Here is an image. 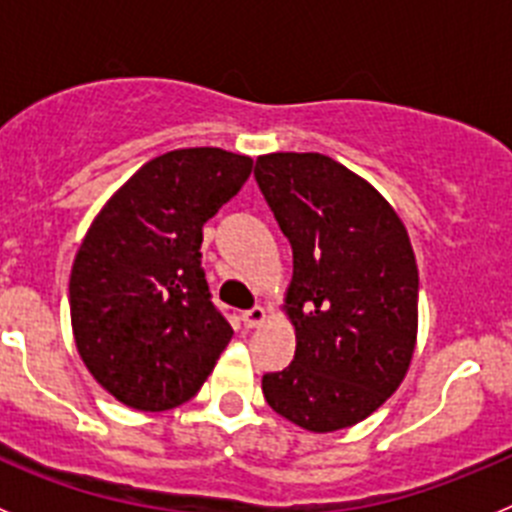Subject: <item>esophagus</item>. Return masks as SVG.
Instances as JSON below:
<instances>
[{
    "label": "esophagus",
    "mask_w": 512,
    "mask_h": 512,
    "mask_svg": "<svg viewBox=\"0 0 512 512\" xmlns=\"http://www.w3.org/2000/svg\"><path fill=\"white\" fill-rule=\"evenodd\" d=\"M264 320H266V310L261 305H253L251 310L243 312V325H246V328H259Z\"/></svg>",
    "instance_id": "esophagus-1"
}]
</instances>
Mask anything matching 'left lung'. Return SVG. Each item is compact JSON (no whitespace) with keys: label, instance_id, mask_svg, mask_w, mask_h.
Segmentation results:
<instances>
[{"label":"left lung","instance_id":"1","mask_svg":"<svg viewBox=\"0 0 512 512\" xmlns=\"http://www.w3.org/2000/svg\"><path fill=\"white\" fill-rule=\"evenodd\" d=\"M256 184L292 246L295 359L261 379L266 402L312 433L359 423L400 387L418 328L405 225L364 179L323 153L256 158Z\"/></svg>","mask_w":512,"mask_h":512}]
</instances>
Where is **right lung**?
Masks as SVG:
<instances>
[{
    "instance_id": "right-lung-1",
    "label": "right lung",
    "mask_w": 512,
    "mask_h": 512,
    "mask_svg": "<svg viewBox=\"0 0 512 512\" xmlns=\"http://www.w3.org/2000/svg\"><path fill=\"white\" fill-rule=\"evenodd\" d=\"M253 161L179 148L117 189L76 253L71 325L112 397L161 413L192 400L233 338L202 269V225L241 192Z\"/></svg>"
}]
</instances>
